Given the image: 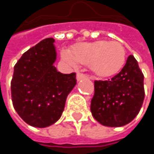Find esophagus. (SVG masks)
Listing matches in <instances>:
<instances>
[{
  "label": "esophagus",
  "instance_id": "esophagus-1",
  "mask_svg": "<svg viewBox=\"0 0 154 154\" xmlns=\"http://www.w3.org/2000/svg\"><path fill=\"white\" fill-rule=\"evenodd\" d=\"M87 76L85 75V74H83V73H77V81H79V80H81V79H84V78H86Z\"/></svg>",
  "mask_w": 154,
  "mask_h": 154
}]
</instances>
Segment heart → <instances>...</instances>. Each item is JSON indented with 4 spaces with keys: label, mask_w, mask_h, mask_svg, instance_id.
<instances>
[{
    "label": "heart",
    "mask_w": 154,
    "mask_h": 154,
    "mask_svg": "<svg viewBox=\"0 0 154 154\" xmlns=\"http://www.w3.org/2000/svg\"><path fill=\"white\" fill-rule=\"evenodd\" d=\"M61 57L72 66H77V62L90 65L93 73L97 77H109L123 69L127 51L121 43L100 40L78 44L73 47L72 52L63 50Z\"/></svg>",
    "instance_id": "obj_1"
}]
</instances>
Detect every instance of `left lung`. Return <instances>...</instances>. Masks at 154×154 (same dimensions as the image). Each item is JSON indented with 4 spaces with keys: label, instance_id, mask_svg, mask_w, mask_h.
Wrapping results in <instances>:
<instances>
[{
    "label": "left lung",
    "instance_id": "obj_1",
    "mask_svg": "<svg viewBox=\"0 0 154 154\" xmlns=\"http://www.w3.org/2000/svg\"><path fill=\"white\" fill-rule=\"evenodd\" d=\"M143 99V75L135 57L129 55L119 74L105 81H94L91 112L103 126L122 127L137 117Z\"/></svg>",
    "mask_w": 154,
    "mask_h": 154
}]
</instances>
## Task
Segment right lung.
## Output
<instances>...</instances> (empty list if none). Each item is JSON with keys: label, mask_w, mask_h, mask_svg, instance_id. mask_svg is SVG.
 <instances>
[{"label": "right lung", "mask_w": 154, "mask_h": 154, "mask_svg": "<svg viewBox=\"0 0 154 154\" xmlns=\"http://www.w3.org/2000/svg\"><path fill=\"white\" fill-rule=\"evenodd\" d=\"M53 38L26 51L14 67L11 84L12 103L28 125L46 128L60 119L66 99L77 85L76 73L62 74L54 67Z\"/></svg>", "instance_id": "add662e5"}]
</instances>
